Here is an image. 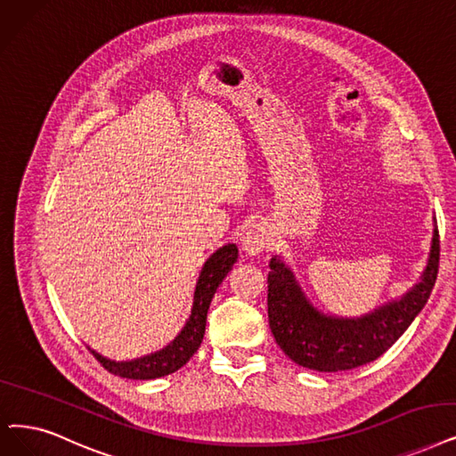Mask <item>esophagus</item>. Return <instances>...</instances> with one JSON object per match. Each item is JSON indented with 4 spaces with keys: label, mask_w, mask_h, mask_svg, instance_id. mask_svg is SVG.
I'll return each instance as SVG.
<instances>
[{
    "label": "esophagus",
    "mask_w": 456,
    "mask_h": 456,
    "mask_svg": "<svg viewBox=\"0 0 456 456\" xmlns=\"http://www.w3.org/2000/svg\"><path fill=\"white\" fill-rule=\"evenodd\" d=\"M271 232L267 226L264 223H252L243 233V250L250 256H256L271 245Z\"/></svg>",
    "instance_id": "esophagus-1"
}]
</instances>
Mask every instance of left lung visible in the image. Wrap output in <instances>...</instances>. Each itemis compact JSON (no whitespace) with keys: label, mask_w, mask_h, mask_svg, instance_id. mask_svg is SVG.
<instances>
[{"label":"left lung","mask_w":456,"mask_h":456,"mask_svg":"<svg viewBox=\"0 0 456 456\" xmlns=\"http://www.w3.org/2000/svg\"><path fill=\"white\" fill-rule=\"evenodd\" d=\"M267 275V316L281 350L297 365L318 372L352 370L386 354L423 311L440 267V233L434 226L428 264L408 294L361 318L325 316L311 305L281 258Z\"/></svg>","instance_id":"left-lung-1"}]
</instances>
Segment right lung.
I'll return each instance as SVG.
<instances>
[{"instance_id": "add662e5", "label": "right lung", "mask_w": 456, "mask_h": 456, "mask_svg": "<svg viewBox=\"0 0 456 456\" xmlns=\"http://www.w3.org/2000/svg\"><path fill=\"white\" fill-rule=\"evenodd\" d=\"M238 247L233 243H228L223 248H218L204 264L194 289L191 318L167 348L134 361H112L94 350H91V354L97 357V361L108 372L126 379H155L179 370L194 355V352L200 348V344H202L211 299L216 288L221 286V282L232 271L233 264L238 262Z\"/></svg>"}]
</instances>
